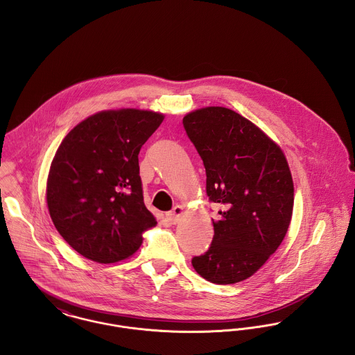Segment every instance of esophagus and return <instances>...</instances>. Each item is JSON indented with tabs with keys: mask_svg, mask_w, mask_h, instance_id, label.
Masks as SVG:
<instances>
[{
	"mask_svg": "<svg viewBox=\"0 0 355 355\" xmlns=\"http://www.w3.org/2000/svg\"><path fill=\"white\" fill-rule=\"evenodd\" d=\"M182 214H184V208L181 207V205H177V207H174L171 211H168L166 214L167 221L170 223V224H177L180 220H181V217H182Z\"/></svg>",
	"mask_w": 355,
	"mask_h": 355,
	"instance_id": "34e87169",
	"label": "esophagus"
}]
</instances>
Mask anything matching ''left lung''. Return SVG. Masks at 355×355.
Listing matches in <instances>:
<instances>
[{
    "instance_id": "1",
    "label": "left lung",
    "mask_w": 355,
    "mask_h": 355,
    "mask_svg": "<svg viewBox=\"0 0 355 355\" xmlns=\"http://www.w3.org/2000/svg\"><path fill=\"white\" fill-rule=\"evenodd\" d=\"M182 123L204 162L209 201L221 207L209 250L191 264L210 283H239L270 259L290 227V167L271 138L230 108L196 110Z\"/></svg>"
}]
</instances>
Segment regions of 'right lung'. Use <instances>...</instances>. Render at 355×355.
<instances>
[{
	"label": "right lung",
	"mask_w": 355,
	"mask_h": 355,
	"mask_svg": "<svg viewBox=\"0 0 355 355\" xmlns=\"http://www.w3.org/2000/svg\"><path fill=\"white\" fill-rule=\"evenodd\" d=\"M164 115L135 108L98 112L58 148L46 182L51 218L82 256L116 263L139 250L157 220L144 202L138 154Z\"/></svg>",
	"instance_id": "add662e5"
}]
</instances>
